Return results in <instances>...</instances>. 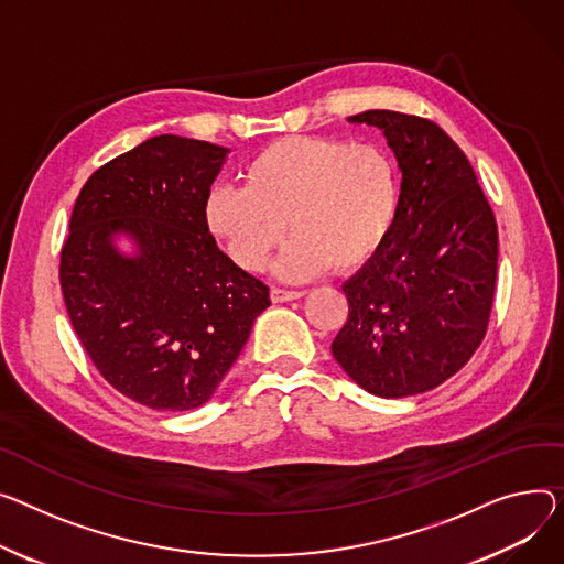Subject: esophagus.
<instances>
[{"label":"esophagus","instance_id":"obj_1","mask_svg":"<svg viewBox=\"0 0 564 564\" xmlns=\"http://www.w3.org/2000/svg\"><path fill=\"white\" fill-rule=\"evenodd\" d=\"M304 292L299 290H283V288H272L270 292V299L274 304H283V302H294V299H302Z\"/></svg>","mask_w":564,"mask_h":564}]
</instances>
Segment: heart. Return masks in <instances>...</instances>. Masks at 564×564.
Instances as JSON below:
<instances>
[{"instance_id":"1","label":"heart","mask_w":564,"mask_h":564,"mask_svg":"<svg viewBox=\"0 0 564 564\" xmlns=\"http://www.w3.org/2000/svg\"><path fill=\"white\" fill-rule=\"evenodd\" d=\"M403 197L397 159L373 142L294 135L270 144L247 165V183L217 181L206 221L245 270L274 262L281 281L302 283L326 270L354 272L388 242Z\"/></svg>"}]
</instances>
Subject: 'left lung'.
I'll return each mask as SVG.
<instances>
[{
    "label": "left lung",
    "mask_w": 564,
    "mask_h": 564,
    "mask_svg": "<svg viewBox=\"0 0 564 564\" xmlns=\"http://www.w3.org/2000/svg\"><path fill=\"white\" fill-rule=\"evenodd\" d=\"M399 161L403 197L394 229L345 285L349 319L330 351L369 394L437 388L482 343L495 302L499 236L471 163L435 122L365 110Z\"/></svg>",
    "instance_id": "obj_1"
}]
</instances>
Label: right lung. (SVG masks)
<instances>
[{"mask_svg": "<svg viewBox=\"0 0 564 564\" xmlns=\"http://www.w3.org/2000/svg\"><path fill=\"white\" fill-rule=\"evenodd\" d=\"M229 149L156 135L82 187L61 251L69 322L120 394L152 410L204 405L270 306V288L224 253L206 195ZM122 235L137 247L122 254Z\"/></svg>", "mask_w": 564, "mask_h": 564, "instance_id": "1", "label": "right lung"}]
</instances>
